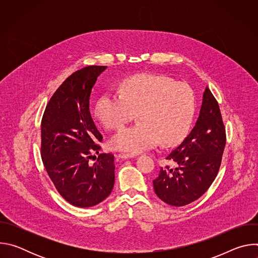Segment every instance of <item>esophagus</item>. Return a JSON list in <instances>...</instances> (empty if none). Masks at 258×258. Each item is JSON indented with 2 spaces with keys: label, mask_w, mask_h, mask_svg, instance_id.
I'll list each match as a JSON object with an SVG mask.
<instances>
[{
  "label": "esophagus",
  "mask_w": 258,
  "mask_h": 258,
  "mask_svg": "<svg viewBox=\"0 0 258 258\" xmlns=\"http://www.w3.org/2000/svg\"><path fill=\"white\" fill-rule=\"evenodd\" d=\"M136 155L135 154H132V153H119L118 154V157L119 158H122V159H128V158H133L135 157Z\"/></svg>",
  "instance_id": "1"
}]
</instances>
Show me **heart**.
Returning <instances> with one entry per match:
<instances>
[{"instance_id": "b5f03b06", "label": "heart", "mask_w": 258, "mask_h": 258, "mask_svg": "<svg viewBox=\"0 0 258 258\" xmlns=\"http://www.w3.org/2000/svg\"><path fill=\"white\" fill-rule=\"evenodd\" d=\"M196 96L185 82L156 75L127 78L120 93H106L97 102L96 114L110 130L132 121L139 122L119 131L111 146L117 150L138 153L157 146H175L185 139L196 113Z\"/></svg>"}]
</instances>
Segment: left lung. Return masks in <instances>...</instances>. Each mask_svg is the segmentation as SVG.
Returning a JSON list of instances; mask_svg holds the SVG:
<instances>
[{"label": "left lung", "instance_id": "left-lung-1", "mask_svg": "<svg viewBox=\"0 0 258 258\" xmlns=\"http://www.w3.org/2000/svg\"><path fill=\"white\" fill-rule=\"evenodd\" d=\"M226 141L218 103L206 87L196 125L166 157L175 167H161L153 180L156 195L172 206L187 205L200 198L217 175Z\"/></svg>", "mask_w": 258, "mask_h": 258}]
</instances>
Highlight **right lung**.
I'll return each mask as SVG.
<instances>
[{"label": "right lung", "instance_id": "right-lung-1", "mask_svg": "<svg viewBox=\"0 0 258 258\" xmlns=\"http://www.w3.org/2000/svg\"><path fill=\"white\" fill-rule=\"evenodd\" d=\"M106 66H87L68 77L50 99L42 118L41 156L58 193L71 205L91 207L111 193L114 155L99 153L103 137L91 112L90 96Z\"/></svg>", "mask_w": 258, "mask_h": 258}]
</instances>
